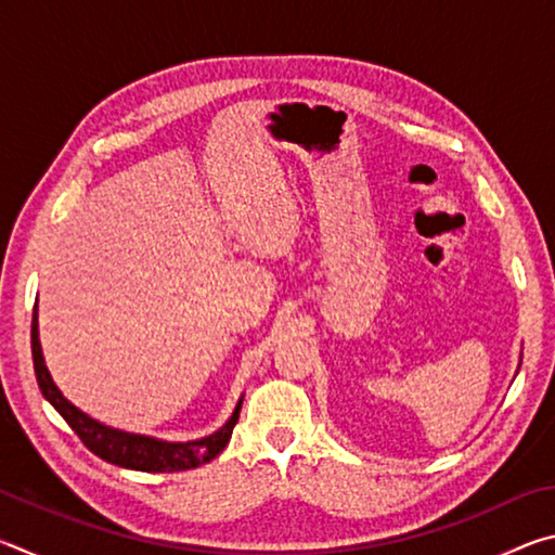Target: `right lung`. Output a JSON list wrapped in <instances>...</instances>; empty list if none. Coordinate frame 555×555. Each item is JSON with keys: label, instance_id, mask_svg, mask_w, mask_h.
<instances>
[{"label": "right lung", "instance_id": "add662e5", "mask_svg": "<svg viewBox=\"0 0 555 555\" xmlns=\"http://www.w3.org/2000/svg\"><path fill=\"white\" fill-rule=\"evenodd\" d=\"M31 354H34V372L39 389L46 397V401L61 413L78 438L86 443L88 450H92L98 457L107 460L112 465L127 467V469H142V473H181V469H193L203 463H210L215 455L222 453V448L230 443L232 428L240 421L242 399L234 406L228 424L215 430V434L198 438V440H185V443H171V440H158L152 436H139L127 434V430L112 428L100 424V421L90 418L88 413H82L78 406L63 397L61 389L55 387L51 379V372L43 362L41 340H39V308L34 306V321H31Z\"/></svg>", "mask_w": 555, "mask_h": 555}]
</instances>
